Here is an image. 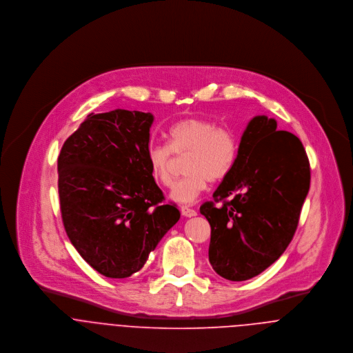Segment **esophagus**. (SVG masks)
<instances>
[{
  "mask_svg": "<svg viewBox=\"0 0 353 353\" xmlns=\"http://www.w3.org/2000/svg\"><path fill=\"white\" fill-rule=\"evenodd\" d=\"M181 212H182V214H183L185 217L197 216V212H196L193 208H190L189 205H182V206H181Z\"/></svg>",
  "mask_w": 353,
  "mask_h": 353,
  "instance_id": "obj_1",
  "label": "esophagus"
}]
</instances>
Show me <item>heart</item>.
<instances>
[{
	"mask_svg": "<svg viewBox=\"0 0 353 353\" xmlns=\"http://www.w3.org/2000/svg\"><path fill=\"white\" fill-rule=\"evenodd\" d=\"M174 153H188V174L174 185L170 197L190 203L200 197L209 181H221L228 175L238 154V140L230 129L210 119L192 117L178 121L168 132V144H151L147 150L151 176L163 188L172 183Z\"/></svg>",
	"mask_w": 353,
	"mask_h": 353,
	"instance_id": "1",
	"label": "heart"
}]
</instances>
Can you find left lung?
Instances as JSON below:
<instances>
[{"label": "left lung", "mask_w": 353, "mask_h": 353, "mask_svg": "<svg viewBox=\"0 0 353 353\" xmlns=\"http://www.w3.org/2000/svg\"><path fill=\"white\" fill-rule=\"evenodd\" d=\"M310 189L301 140L266 115L249 122L235 163L200 208L210 224L209 262L231 281L262 273L291 243Z\"/></svg>", "instance_id": "1"}]
</instances>
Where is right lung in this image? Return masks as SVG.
<instances>
[{"mask_svg":"<svg viewBox=\"0 0 353 353\" xmlns=\"http://www.w3.org/2000/svg\"><path fill=\"white\" fill-rule=\"evenodd\" d=\"M151 112L90 114L58 156L62 223L74 249L97 272L126 279L139 272L179 220L147 163Z\"/></svg>","mask_w":353,"mask_h":353,"instance_id":"right-lung-1","label":"right lung"}]
</instances>
